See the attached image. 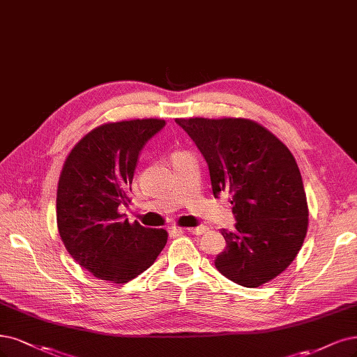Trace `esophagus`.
<instances>
[{"mask_svg": "<svg viewBox=\"0 0 357 357\" xmlns=\"http://www.w3.org/2000/svg\"><path fill=\"white\" fill-rule=\"evenodd\" d=\"M189 233H193V235H202V233L206 230V226H198V227H188L184 229Z\"/></svg>", "mask_w": 357, "mask_h": 357, "instance_id": "obj_1", "label": "esophagus"}]
</instances>
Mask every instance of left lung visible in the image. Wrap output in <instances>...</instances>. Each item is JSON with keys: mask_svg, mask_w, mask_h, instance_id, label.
<instances>
[{"mask_svg": "<svg viewBox=\"0 0 357 357\" xmlns=\"http://www.w3.org/2000/svg\"><path fill=\"white\" fill-rule=\"evenodd\" d=\"M208 164L213 193L231 195L236 230L215 258L221 275L257 288L294 261L309 226L296 158L273 132L245 118H178Z\"/></svg>", "mask_w": 357, "mask_h": 357, "instance_id": "8db88e82", "label": "left lung"}]
</instances>
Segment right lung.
<instances>
[{
	"mask_svg": "<svg viewBox=\"0 0 357 357\" xmlns=\"http://www.w3.org/2000/svg\"><path fill=\"white\" fill-rule=\"evenodd\" d=\"M165 126L146 118L96 127L73 146L57 184V229L68 252L93 276L127 284L149 268L168 233L119 213L130 202L139 153Z\"/></svg>",
	"mask_w": 357,
	"mask_h": 357,
	"instance_id": "right-lung-1",
	"label": "right lung"
}]
</instances>
